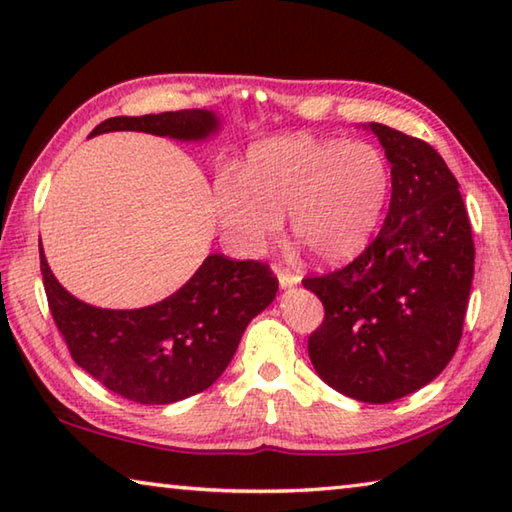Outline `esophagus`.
Wrapping results in <instances>:
<instances>
[{
	"mask_svg": "<svg viewBox=\"0 0 512 512\" xmlns=\"http://www.w3.org/2000/svg\"><path fill=\"white\" fill-rule=\"evenodd\" d=\"M275 271H277V280H280V287L282 289H289V287H293V284L300 282V275L287 271V268L275 266Z\"/></svg>",
	"mask_w": 512,
	"mask_h": 512,
	"instance_id": "34e87169",
	"label": "esophagus"
}]
</instances>
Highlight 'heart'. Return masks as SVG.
Instances as JSON below:
<instances>
[{
	"instance_id": "obj_1",
	"label": "heart",
	"mask_w": 512,
	"mask_h": 512,
	"mask_svg": "<svg viewBox=\"0 0 512 512\" xmlns=\"http://www.w3.org/2000/svg\"><path fill=\"white\" fill-rule=\"evenodd\" d=\"M391 194V164L370 142L275 137L250 146L239 176H223L214 203L232 244L257 253L291 232L320 262H343L366 246Z\"/></svg>"
}]
</instances>
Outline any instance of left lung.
<instances>
[{
  "label": "left lung",
  "instance_id": "obj_1",
  "mask_svg": "<svg viewBox=\"0 0 512 512\" xmlns=\"http://www.w3.org/2000/svg\"><path fill=\"white\" fill-rule=\"evenodd\" d=\"M391 162L379 235L336 271L302 280L325 307L307 350L327 386L359 402L415 393L452 361L474 275L472 225L454 173L427 142L370 124Z\"/></svg>",
  "mask_w": 512,
  "mask_h": 512
}]
</instances>
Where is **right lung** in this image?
Wrapping results in <instances>:
<instances>
[{
  "instance_id": "1",
  "label": "right lung",
  "mask_w": 512,
  "mask_h": 512,
  "mask_svg": "<svg viewBox=\"0 0 512 512\" xmlns=\"http://www.w3.org/2000/svg\"><path fill=\"white\" fill-rule=\"evenodd\" d=\"M219 121L207 110L112 117L90 133L140 131L203 140ZM49 311L67 350L108 391L140 404H171L210 388L235 357L241 334L271 305V266L210 255L183 289L144 309H99L60 287L40 246Z\"/></svg>"
}]
</instances>
